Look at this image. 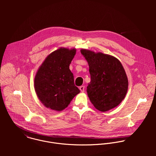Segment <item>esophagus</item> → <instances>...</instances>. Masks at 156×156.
Returning a JSON list of instances; mask_svg holds the SVG:
<instances>
[{
  "label": "esophagus",
  "mask_w": 156,
  "mask_h": 156,
  "mask_svg": "<svg viewBox=\"0 0 156 156\" xmlns=\"http://www.w3.org/2000/svg\"><path fill=\"white\" fill-rule=\"evenodd\" d=\"M79 89H80V91H81L82 92H83L85 91V87H84L83 86H81V87H79Z\"/></svg>",
  "instance_id": "esophagus-1"
}]
</instances>
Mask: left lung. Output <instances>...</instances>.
Here are the masks:
<instances>
[{"label": "left lung", "instance_id": "1", "mask_svg": "<svg viewBox=\"0 0 156 156\" xmlns=\"http://www.w3.org/2000/svg\"><path fill=\"white\" fill-rule=\"evenodd\" d=\"M89 65L90 82L87 94L94 106L106 112L118 106L128 90V79L121 62L115 57L101 52L81 49Z\"/></svg>", "mask_w": 156, "mask_h": 156}]
</instances>
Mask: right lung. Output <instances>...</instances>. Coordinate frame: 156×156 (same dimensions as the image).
<instances>
[{"mask_svg":"<svg viewBox=\"0 0 156 156\" xmlns=\"http://www.w3.org/2000/svg\"><path fill=\"white\" fill-rule=\"evenodd\" d=\"M76 53L74 48L61 47L48 55L39 67L34 88L45 107L62 111L80 92L74 85L73 74L69 67Z\"/></svg>","mask_w":156,"mask_h":156,"instance_id":"1","label":"right lung"}]
</instances>
